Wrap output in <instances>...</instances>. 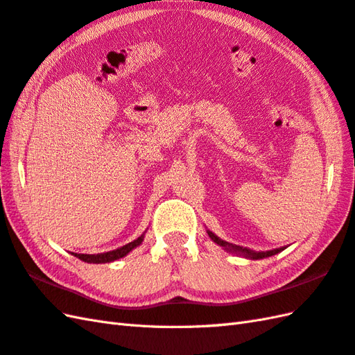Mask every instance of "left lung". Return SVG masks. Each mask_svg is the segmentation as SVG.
<instances>
[{
    "mask_svg": "<svg viewBox=\"0 0 355 355\" xmlns=\"http://www.w3.org/2000/svg\"><path fill=\"white\" fill-rule=\"evenodd\" d=\"M210 239L215 243H218L219 246H224V248L227 251H234V252H239L245 255L246 259H251V260H259V259H265V257H270V255H275L278 252H282L284 248H277V250H270V251H263V252H257V251H252L250 248H243V246H239V245H233V243H228L225 241H222V239H219L218 236L213 234L211 232H207Z\"/></svg>",
    "mask_w": 355,
    "mask_h": 355,
    "instance_id": "obj_1",
    "label": "left lung"
}]
</instances>
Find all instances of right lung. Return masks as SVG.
Instances as JSON below:
<instances>
[{
  "label": "right lung",
  "mask_w": 355,
  "mask_h": 355,
  "mask_svg": "<svg viewBox=\"0 0 355 355\" xmlns=\"http://www.w3.org/2000/svg\"><path fill=\"white\" fill-rule=\"evenodd\" d=\"M142 241H144V236H140V237L136 239V241L123 245L118 250L104 252V254H76V252H72V254L76 255V257H78L80 260L87 261V263H109V261H113V260H118V259L123 257V255H127L131 250H135L136 246L142 243Z\"/></svg>",
  "instance_id": "right-lung-1"
}]
</instances>
